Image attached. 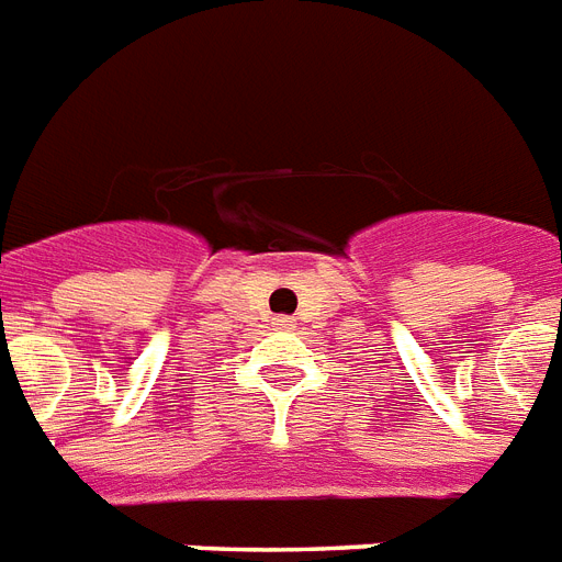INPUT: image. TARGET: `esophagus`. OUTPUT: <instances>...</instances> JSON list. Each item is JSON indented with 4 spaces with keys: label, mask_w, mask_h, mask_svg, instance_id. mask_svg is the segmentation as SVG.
<instances>
[{
    "label": "esophagus",
    "mask_w": 562,
    "mask_h": 562,
    "mask_svg": "<svg viewBox=\"0 0 562 562\" xmlns=\"http://www.w3.org/2000/svg\"><path fill=\"white\" fill-rule=\"evenodd\" d=\"M271 324H273V327H277V329H291V327H294V321H291L289 315H277V318H273Z\"/></svg>",
    "instance_id": "esophagus-1"
}]
</instances>
